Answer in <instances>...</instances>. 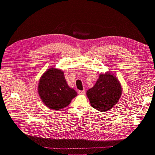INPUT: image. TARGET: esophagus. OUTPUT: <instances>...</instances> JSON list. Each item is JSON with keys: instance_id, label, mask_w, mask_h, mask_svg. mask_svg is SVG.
I'll return each instance as SVG.
<instances>
[{"instance_id": "obj_1", "label": "esophagus", "mask_w": 155, "mask_h": 155, "mask_svg": "<svg viewBox=\"0 0 155 155\" xmlns=\"http://www.w3.org/2000/svg\"><path fill=\"white\" fill-rule=\"evenodd\" d=\"M78 94H85V90L79 91H78Z\"/></svg>"}]
</instances>
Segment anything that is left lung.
<instances>
[{
    "label": "left lung",
    "instance_id": "1",
    "mask_svg": "<svg viewBox=\"0 0 155 155\" xmlns=\"http://www.w3.org/2000/svg\"><path fill=\"white\" fill-rule=\"evenodd\" d=\"M117 78L109 73L100 74L95 85L88 89L87 95L93 108L105 112L117 104L121 94Z\"/></svg>",
    "mask_w": 155,
    "mask_h": 155
}]
</instances>
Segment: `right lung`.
<instances>
[{
    "instance_id": "add662e5",
    "label": "right lung",
    "mask_w": 155,
    "mask_h": 155,
    "mask_svg": "<svg viewBox=\"0 0 155 155\" xmlns=\"http://www.w3.org/2000/svg\"><path fill=\"white\" fill-rule=\"evenodd\" d=\"M39 94L44 104L50 109L59 110L68 106L77 92L70 88L61 70L50 68L41 77Z\"/></svg>"
}]
</instances>
